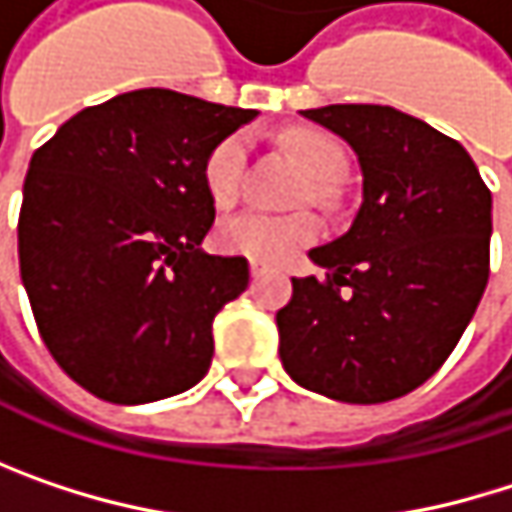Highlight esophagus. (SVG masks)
Wrapping results in <instances>:
<instances>
[{
	"instance_id": "34e87169",
	"label": "esophagus",
	"mask_w": 512,
	"mask_h": 512,
	"mask_svg": "<svg viewBox=\"0 0 512 512\" xmlns=\"http://www.w3.org/2000/svg\"><path fill=\"white\" fill-rule=\"evenodd\" d=\"M249 269H252V278H260V275L266 272V266H260V263H252Z\"/></svg>"
}]
</instances>
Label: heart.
<instances>
[{"label":"heart","instance_id":"heart-1","mask_svg":"<svg viewBox=\"0 0 512 512\" xmlns=\"http://www.w3.org/2000/svg\"><path fill=\"white\" fill-rule=\"evenodd\" d=\"M281 148L311 177V198H323L347 168V156L335 139L314 130H290L281 136ZM246 171V139L240 133L225 136L204 159V189L216 207H234L243 192ZM317 240V222L308 213L269 216V213H240L219 225L216 243L228 255L249 257L252 263L278 266L299 249Z\"/></svg>","mask_w":512,"mask_h":512}]
</instances>
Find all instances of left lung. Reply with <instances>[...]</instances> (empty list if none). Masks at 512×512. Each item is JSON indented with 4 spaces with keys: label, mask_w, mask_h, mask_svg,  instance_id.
Here are the masks:
<instances>
[{
    "label": "left lung",
    "mask_w": 512,
    "mask_h": 512,
    "mask_svg": "<svg viewBox=\"0 0 512 512\" xmlns=\"http://www.w3.org/2000/svg\"><path fill=\"white\" fill-rule=\"evenodd\" d=\"M361 165L350 231L308 255L275 314L293 382L341 403H385L454 353L489 278L492 192L460 142L391 106L305 109Z\"/></svg>",
    "instance_id": "8db88e82"
}]
</instances>
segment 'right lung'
<instances>
[{"label": "right lung", "instance_id": "right-lung-1", "mask_svg": "<svg viewBox=\"0 0 512 512\" xmlns=\"http://www.w3.org/2000/svg\"><path fill=\"white\" fill-rule=\"evenodd\" d=\"M255 115L139 88L32 154L20 278L50 356L94 397L154 403L210 370L213 320L249 287V260L201 252L216 219L204 159Z\"/></svg>", "mask_w": 512, "mask_h": 512}]
</instances>
